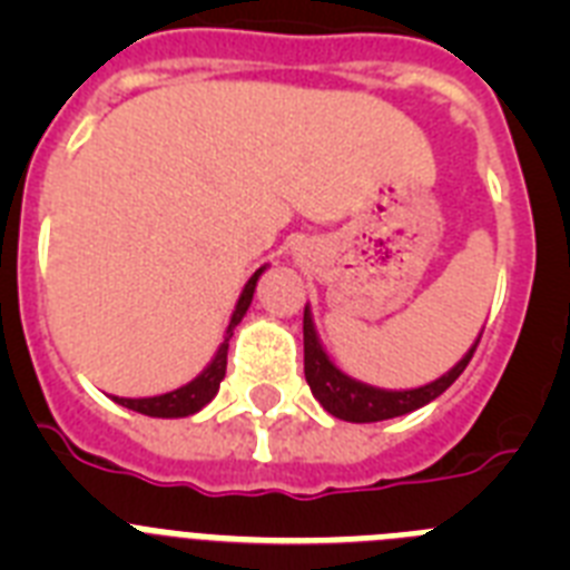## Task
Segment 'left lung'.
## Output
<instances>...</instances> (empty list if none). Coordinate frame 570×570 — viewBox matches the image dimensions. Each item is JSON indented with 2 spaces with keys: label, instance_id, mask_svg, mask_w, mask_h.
<instances>
[{
  "label": "left lung",
  "instance_id": "left-lung-1",
  "mask_svg": "<svg viewBox=\"0 0 570 570\" xmlns=\"http://www.w3.org/2000/svg\"><path fill=\"white\" fill-rule=\"evenodd\" d=\"M302 336H305V380L311 385V394L320 402L331 416L345 422H382L394 420V416H405L416 407L434 402L436 396L445 394L448 387L454 385L456 376L465 371V365L471 362L473 351L480 345V336L473 340V345L468 347V354L456 362L448 374H442L440 380L428 382L420 387H376L367 385V382L354 380L347 376L340 365L328 356L325 345H322L320 334H316L314 314H311V305H305V320H302Z\"/></svg>",
  "mask_w": 570,
  "mask_h": 570
}]
</instances>
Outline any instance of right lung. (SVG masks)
Segmentation results:
<instances>
[{"label":"right lung","mask_w":570,"mask_h":570,"mask_svg":"<svg viewBox=\"0 0 570 570\" xmlns=\"http://www.w3.org/2000/svg\"><path fill=\"white\" fill-rule=\"evenodd\" d=\"M268 265H262L259 271H254L248 282H245V288H242L239 299L234 305V314L228 320V328H225L223 342L216 347V354L210 356L208 365L203 367V374H196L194 380L185 382V385L174 387L168 394H156V396H139V400H130V396H110L116 405L130 407L136 414H145V416H156V420H183V416L190 414H199L205 405L216 396L219 391V382L225 380V367H228V342L234 336V328L242 322V316L248 314L250 308V299H254V291H256V282L259 276L265 274Z\"/></svg>","instance_id":"obj_1"}]
</instances>
